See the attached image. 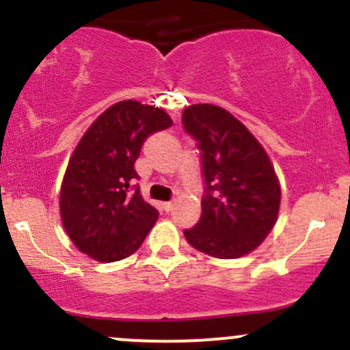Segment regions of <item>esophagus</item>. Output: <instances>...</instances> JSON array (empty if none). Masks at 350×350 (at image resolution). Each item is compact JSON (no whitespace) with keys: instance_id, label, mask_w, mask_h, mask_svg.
Segmentation results:
<instances>
[{"instance_id":"esophagus-1","label":"esophagus","mask_w":350,"mask_h":350,"mask_svg":"<svg viewBox=\"0 0 350 350\" xmlns=\"http://www.w3.org/2000/svg\"><path fill=\"white\" fill-rule=\"evenodd\" d=\"M162 208H164V211H171L172 208H174V203H172V201H167V203H162Z\"/></svg>"}]
</instances>
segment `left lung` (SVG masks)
<instances>
[{"instance_id":"left-lung-1","label":"left lung","mask_w":350,"mask_h":350,"mask_svg":"<svg viewBox=\"0 0 350 350\" xmlns=\"http://www.w3.org/2000/svg\"><path fill=\"white\" fill-rule=\"evenodd\" d=\"M183 126L196 142L204 193L201 217L185 237L200 252L237 259L273 230L281 188L266 150L227 109L191 105Z\"/></svg>"}]
</instances>
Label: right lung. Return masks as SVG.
I'll list each match as a JSON object with an SVG mask.
<instances>
[{"label": "right lung", "mask_w": 350, "mask_h": 350, "mask_svg": "<svg viewBox=\"0 0 350 350\" xmlns=\"http://www.w3.org/2000/svg\"><path fill=\"white\" fill-rule=\"evenodd\" d=\"M171 125L164 109L126 100L108 108L84 133L61 188L62 224L81 252L115 262L142 245L159 211L133 185L139 179L133 165L144 142Z\"/></svg>", "instance_id": "right-lung-1"}]
</instances>
